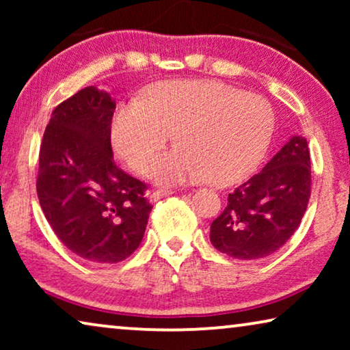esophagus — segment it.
Wrapping results in <instances>:
<instances>
[{"instance_id":"34e87169","label":"esophagus","mask_w":350,"mask_h":350,"mask_svg":"<svg viewBox=\"0 0 350 350\" xmlns=\"http://www.w3.org/2000/svg\"><path fill=\"white\" fill-rule=\"evenodd\" d=\"M174 193H175L174 189H154V191H150V193H148L146 196H148V199L151 200V202H156V200H159L162 198H165V196H170Z\"/></svg>"}]
</instances>
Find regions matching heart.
I'll use <instances>...</instances> for the list:
<instances>
[{
    "mask_svg": "<svg viewBox=\"0 0 350 350\" xmlns=\"http://www.w3.org/2000/svg\"><path fill=\"white\" fill-rule=\"evenodd\" d=\"M275 127L271 103L217 79H174L151 85L143 100L122 103L111 122L121 159L145 174L174 137L180 145L151 164L157 183L208 178L236 185L258 169Z\"/></svg>",
    "mask_w": 350,
    "mask_h": 350,
    "instance_id": "heart-1",
    "label": "heart"
}]
</instances>
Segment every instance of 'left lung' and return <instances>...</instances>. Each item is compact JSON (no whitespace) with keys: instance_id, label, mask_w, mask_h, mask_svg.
Returning a JSON list of instances; mask_svg holds the SVG:
<instances>
[{"instance_id":"left-lung-1","label":"left lung","mask_w":350,"mask_h":350,"mask_svg":"<svg viewBox=\"0 0 350 350\" xmlns=\"http://www.w3.org/2000/svg\"><path fill=\"white\" fill-rule=\"evenodd\" d=\"M310 185L308 140L291 137L260 174L228 196V205L210 226V242L237 260L269 256L298 229Z\"/></svg>"}]
</instances>
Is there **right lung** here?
<instances>
[{
	"mask_svg": "<svg viewBox=\"0 0 350 350\" xmlns=\"http://www.w3.org/2000/svg\"><path fill=\"white\" fill-rule=\"evenodd\" d=\"M116 102L94 85L52 111L40 150L36 193L60 242L94 262H119L140 245L152 205L148 186L114 164Z\"/></svg>",
	"mask_w": 350,
	"mask_h": 350,
	"instance_id": "1",
	"label": "right lung"
}]
</instances>
